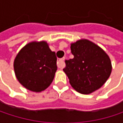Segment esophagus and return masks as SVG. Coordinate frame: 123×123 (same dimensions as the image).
Here are the masks:
<instances>
[{"instance_id": "obj_1", "label": "esophagus", "mask_w": 123, "mask_h": 123, "mask_svg": "<svg viewBox=\"0 0 123 123\" xmlns=\"http://www.w3.org/2000/svg\"><path fill=\"white\" fill-rule=\"evenodd\" d=\"M64 61H65V58H61L59 59L58 62H57V65L59 68H62L64 66H65V62H64Z\"/></svg>"}]
</instances>
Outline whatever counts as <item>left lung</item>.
Returning <instances> with one entry per match:
<instances>
[{"mask_svg": "<svg viewBox=\"0 0 123 123\" xmlns=\"http://www.w3.org/2000/svg\"><path fill=\"white\" fill-rule=\"evenodd\" d=\"M73 59L65 60L63 71L72 87L78 92L90 94L99 89L110 77L112 70L108 55L99 46L80 40L70 46Z\"/></svg>", "mask_w": 123, "mask_h": 123, "instance_id": "1", "label": "left lung"}]
</instances>
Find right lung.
<instances>
[{"instance_id": "obj_1", "label": "right lung", "mask_w": 123, "mask_h": 123, "mask_svg": "<svg viewBox=\"0 0 123 123\" xmlns=\"http://www.w3.org/2000/svg\"><path fill=\"white\" fill-rule=\"evenodd\" d=\"M55 53L46 42H33L26 45L17 55L14 70L18 81L27 89L41 92L53 80L57 70Z\"/></svg>"}]
</instances>
